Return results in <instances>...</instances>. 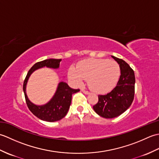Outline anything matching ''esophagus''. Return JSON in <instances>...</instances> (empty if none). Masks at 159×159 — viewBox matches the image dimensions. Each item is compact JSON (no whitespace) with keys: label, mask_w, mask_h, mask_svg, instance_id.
Listing matches in <instances>:
<instances>
[{"label":"esophagus","mask_w":159,"mask_h":159,"mask_svg":"<svg viewBox=\"0 0 159 159\" xmlns=\"http://www.w3.org/2000/svg\"><path fill=\"white\" fill-rule=\"evenodd\" d=\"M81 91L82 92L85 93V94H89V92H88V91H87V90H85V89H81Z\"/></svg>","instance_id":"obj_1"}]
</instances>
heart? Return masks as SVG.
Instances as JSON below:
<instances>
[{"label": "heart", "instance_id": "obj_1", "mask_svg": "<svg viewBox=\"0 0 159 159\" xmlns=\"http://www.w3.org/2000/svg\"><path fill=\"white\" fill-rule=\"evenodd\" d=\"M120 75V66L116 61L106 59H89L70 67L68 78L74 85L80 86L86 79L94 92H108L116 85Z\"/></svg>", "mask_w": 159, "mask_h": 159}]
</instances>
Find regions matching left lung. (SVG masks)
<instances>
[{"instance_id":"left-lung-1","label":"left lung","mask_w":159,"mask_h":159,"mask_svg":"<svg viewBox=\"0 0 159 159\" xmlns=\"http://www.w3.org/2000/svg\"><path fill=\"white\" fill-rule=\"evenodd\" d=\"M120 65L121 75L116 87L106 95H99L93 109L100 116L113 118L120 116L131 105L134 96L135 76L133 70L124 60L112 56Z\"/></svg>"}]
</instances>
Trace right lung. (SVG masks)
<instances>
[{
    "instance_id": "1",
    "label": "right lung",
    "mask_w": 159,
    "mask_h": 159,
    "mask_svg": "<svg viewBox=\"0 0 159 159\" xmlns=\"http://www.w3.org/2000/svg\"><path fill=\"white\" fill-rule=\"evenodd\" d=\"M61 59H49L36 63L29 70L23 83V91L27 107L33 115L39 119L53 122L61 120L66 116L72 101V96L80 89H74L70 87L67 83H59L57 92L50 102L42 106H37L30 102L26 93V85L30 75L37 69L47 67L50 68H58Z\"/></svg>"
}]
</instances>
